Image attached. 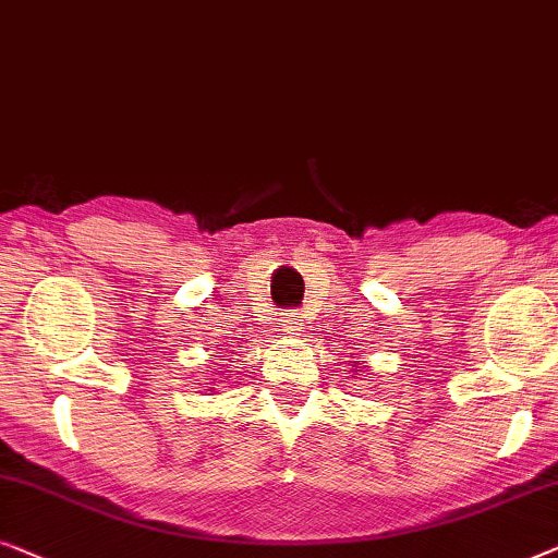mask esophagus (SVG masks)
I'll return each mask as SVG.
<instances>
[{
	"mask_svg": "<svg viewBox=\"0 0 558 558\" xmlns=\"http://www.w3.org/2000/svg\"><path fill=\"white\" fill-rule=\"evenodd\" d=\"M303 328L301 313H282L280 318V331L282 333H298Z\"/></svg>",
	"mask_w": 558,
	"mask_h": 558,
	"instance_id": "obj_1",
	"label": "esophagus"
}]
</instances>
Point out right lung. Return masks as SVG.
Masks as SVG:
<instances>
[{
	"label": "right lung",
	"instance_id": "right-lung-1",
	"mask_svg": "<svg viewBox=\"0 0 558 558\" xmlns=\"http://www.w3.org/2000/svg\"><path fill=\"white\" fill-rule=\"evenodd\" d=\"M209 391H211V389H209Z\"/></svg>",
	"mask_w": 558,
	"mask_h": 558
}]
</instances>
